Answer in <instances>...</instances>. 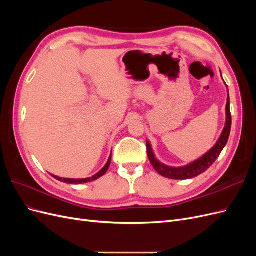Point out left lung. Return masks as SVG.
Listing matches in <instances>:
<instances>
[{
	"label": "left lung",
	"mask_w": 256,
	"mask_h": 256,
	"mask_svg": "<svg viewBox=\"0 0 256 256\" xmlns=\"http://www.w3.org/2000/svg\"><path fill=\"white\" fill-rule=\"evenodd\" d=\"M230 126H232V115H230V97L228 96V102H226V127H224L222 134L218 142L216 143V145L212 147V148L209 150L206 154L202 158H200L198 160L192 162L187 166H182V168H171L160 164V162L154 158V152L152 150V147L150 142H146V150H147V156H148V159L150 161L152 166L156 171L166 178H171V180H189V178L196 177L198 175L204 173L208 168L212 166L214 162L218 159L220 156V154L222 150L224 148V146L226 145L228 138H230Z\"/></svg>",
	"instance_id": "left-lung-1"
}]
</instances>
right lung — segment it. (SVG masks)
<instances>
[{
    "mask_svg": "<svg viewBox=\"0 0 256 256\" xmlns=\"http://www.w3.org/2000/svg\"><path fill=\"white\" fill-rule=\"evenodd\" d=\"M111 156H112V154H111ZM111 156H110L109 160H108V162H106V164L104 166V168L102 170V171L98 172L96 175L92 176V177H90V178H84V180H70V178H60V177L54 176V175H52V176H53L54 178H56L58 180H60V182H66V184H84V182H92V180H97V178H99L100 176H102V175H104V174H106V172L108 171V168H109L110 164H111Z\"/></svg>",
    "mask_w": 256,
    "mask_h": 256,
    "instance_id": "add662e5",
    "label": "right lung"
}]
</instances>
